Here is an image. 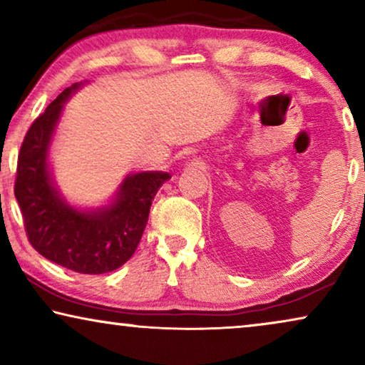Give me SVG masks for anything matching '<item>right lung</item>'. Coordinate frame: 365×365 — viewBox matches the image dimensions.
I'll list each match as a JSON object with an SVG mask.
<instances>
[{"mask_svg":"<svg viewBox=\"0 0 365 365\" xmlns=\"http://www.w3.org/2000/svg\"><path fill=\"white\" fill-rule=\"evenodd\" d=\"M74 83L28 129L18 156L14 196L31 246L54 264L81 274L116 271L136 251L149 209L169 173L143 171L123 179L108 204L81 209L69 204L54 184L49 148L64 103L83 86Z\"/></svg>","mask_w":365,"mask_h":365,"instance_id":"obj_1","label":"right lung"}]
</instances>
